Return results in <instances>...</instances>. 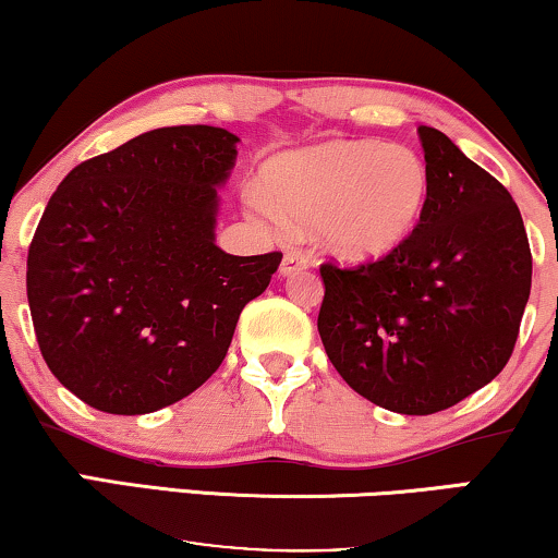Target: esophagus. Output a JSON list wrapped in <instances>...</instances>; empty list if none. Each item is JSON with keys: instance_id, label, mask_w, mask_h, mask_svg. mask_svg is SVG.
I'll return each mask as SVG.
<instances>
[{"instance_id": "esophagus-1", "label": "esophagus", "mask_w": 558, "mask_h": 558, "mask_svg": "<svg viewBox=\"0 0 558 558\" xmlns=\"http://www.w3.org/2000/svg\"><path fill=\"white\" fill-rule=\"evenodd\" d=\"M308 265H311V260L303 253H298V250H288L286 257H282V263H280V276H295V272L305 270Z\"/></svg>"}]
</instances>
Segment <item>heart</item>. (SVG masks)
<instances>
[{
    "label": "heart",
    "instance_id": "1",
    "mask_svg": "<svg viewBox=\"0 0 558 558\" xmlns=\"http://www.w3.org/2000/svg\"><path fill=\"white\" fill-rule=\"evenodd\" d=\"M429 169L410 146L384 141H331L278 156L265 169V190L250 192L257 219L316 227V240L341 260L389 255L417 230L429 202Z\"/></svg>",
    "mask_w": 558,
    "mask_h": 558
}]
</instances>
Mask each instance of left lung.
Listing matches in <instances>:
<instances>
[{
  "label": "left lung",
  "mask_w": 558,
  "mask_h": 558,
  "mask_svg": "<svg viewBox=\"0 0 558 558\" xmlns=\"http://www.w3.org/2000/svg\"><path fill=\"white\" fill-rule=\"evenodd\" d=\"M429 202L417 230L379 260L320 265L318 333L336 372L368 402L435 414L504 372L531 295L518 204L442 131L420 125Z\"/></svg>",
  "instance_id": "1"
}]
</instances>
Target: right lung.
<instances>
[{"label":"right lung","instance_id":"right-lung-1","mask_svg":"<svg viewBox=\"0 0 558 558\" xmlns=\"http://www.w3.org/2000/svg\"><path fill=\"white\" fill-rule=\"evenodd\" d=\"M238 136L167 125L77 163L27 253V301L45 364L93 410L148 414L217 372L245 305L282 253L215 245L217 186Z\"/></svg>","mask_w":558,"mask_h":558}]
</instances>
